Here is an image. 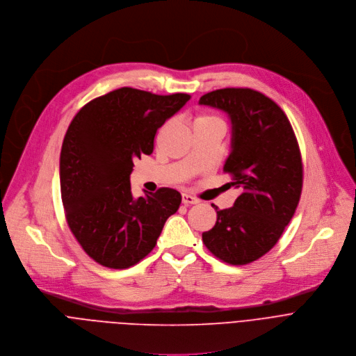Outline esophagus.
<instances>
[{
    "instance_id": "obj_1",
    "label": "esophagus",
    "mask_w": 356,
    "mask_h": 356,
    "mask_svg": "<svg viewBox=\"0 0 356 356\" xmlns=\"http://www.w3.org/2000/svg\"><path fill=\"white\" fill-rule=\"evenodd\" d=\"M199 200L188 193H182V203L186 204V206H191V204H196Z\"/></svg>"
}]
</instances>
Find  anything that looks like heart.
<instances>
[{"mask_svg": "<svg viewBox=\"0 0 356 356\" xmlns=\"http://www.w3.org/2000/svg\"><path fill=\"white\" fill-rule=\"evenodd\" d=\"M196 120H199V122H220L218 118L211 116V115H203V116H199ZM220 123H222V122H220Z\"/></svg>", "mask_w": 356, "mask_h": 356, "instance_id": "obj_1", "label": "heart"}]
</instances>
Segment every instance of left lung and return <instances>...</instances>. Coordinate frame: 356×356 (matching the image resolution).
I'll return each mask as SVG.
<instances>
[{
	"instance_id": "1",
	"label": "left lung",
	"mask_w": 356,
	"mask_h": 356,
	"mask_svg": "<svg viewBox=\"0 0 356 356\" xmlns=\"http://www.w3.org/2000/svg\"><path fill=\"white\" fill-rule=\"evenodd\" d=\"M199 104L226 112L232 122L223 170L241 191L229 209L211 204L218 220L202 240L222 261L245 265L277 243L295 215L303 185L298 140L285 112L258 91L216 90L200 97Z\"/></svg>"
}]
</instances>
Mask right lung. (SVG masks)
<instances>
[{
    "instance_id": "1",
    "label": "right lung",
    "mask_w": 356,
    "mask_h": 356,
    "mask_svg": "<svg viewBox=\"0 0 356 356\" xmlns=\"http://www.w3.org/2000/svg\"><path fill=\"white\" fill-rule=\"evenodd\" d=\"M191 97L129 87L95 98L70 123L60 153V189L70 230L98 264L124 269L157 244L181 193L160 188L134 197L133 160L152 154L157 130Z\"/></svg>"
}]
</instances>
